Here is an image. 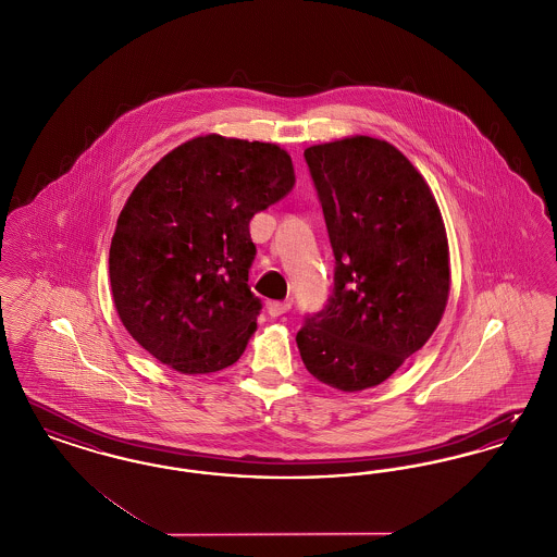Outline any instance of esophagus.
Returning a JSON list of instances; mask_svg holds the SVG:
<instances>
[{"label":"esophagus","instance_id":"1","mask_svg":"<svg viewBox=\"0 0 557 557\" xmlns=\"http://www.w3.org/2000/svg\"><path fill=\"white\" fill-rule=\"evenodd\" d=\"M288 311H290V302L288 300H269L267 302V313L271 318H280V315H284Z\"/></svg>","mask_w":557,"mask_h":557}]
</instances>
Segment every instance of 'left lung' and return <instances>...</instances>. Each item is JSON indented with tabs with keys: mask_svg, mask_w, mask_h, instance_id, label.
Returning a JSON list of instances; mask_svg holds the SVG:
<instances>
[{
	"mask_svg": "<svg viewBox=\"0 0 557 557\" xmlns=\"http://www.w3.org/2000/svg\"><path fill=\"white\" fill-rule=\"evenodd\" d=\"M336 257L334 294L296 334L319 382L359 393L388 380L438 327L449 242L422 173L393 144L350 135L305 150Z\"/></svg>",
	"mask_w": 557,
	"mask_h": 557,
	"instance_id": "1",
	"label": "left lung"
}]
</instances>
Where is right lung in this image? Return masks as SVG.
<instances>
[{
    "instance_id": "obj_1",
    "label": "right lung",
    "mask_w": 557,
    "mask_h": 557,
    "mask_svg": "<svg viewBox=\"0 0 557 557\" xmlns=\"http://www.w3.org/2000/svg\"><path fill=\"white\" fill-rule=\"evenodd\" d=\"M296 184L277 144L187 139L133 187L110 242V290L133 341L180 373L234 366L257 330L255 212Z\"/></svg>"
}]
</instances>
